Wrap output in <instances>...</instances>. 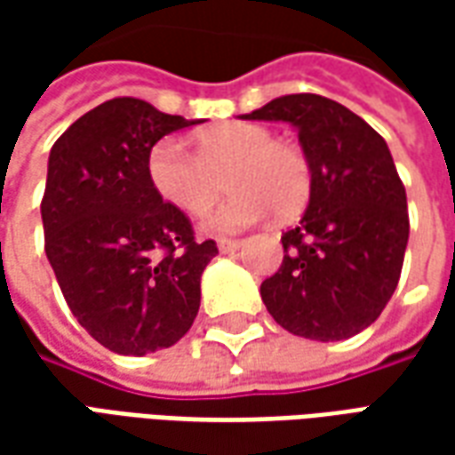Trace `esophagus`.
<instances>
[{"mask_svg": "<svg viewBox=\"0 0 455 455\" xmlns=\"http://www.w3.org/2000/svg\"><path fill=\"white\" fill-rule=\"evenodd\" d=\"M217 246L221 253H231V251H236V248H241V241L238 238H219Z\"/></svg>", "mask_w": 455, "mask_h": 455, "instance_id": "obj_1", "label": "esophagus"}]
</instances>
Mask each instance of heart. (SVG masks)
<instances>
[{
    "label": "heart",
    "instance_id": "b5f03b06",
    "mask_svg": "<svg viewBox=\"0 0 455 455\" xmlns=\"http://www.w3.org/2000/svg\"><path fill=\"white\" fill-rule=\"evenodd\" d=\"M148 180L168 204L199 214L219 197L227 178L234 192L202 217L209 234H231L253 227L275 209L290 217L305 207L312 168L302 150L275 139L260 124H219L195 136V153L180 140H158L148 153Z\"/></svg>",
    "mask_w": 455,
    "mask_h": 455
}]
</instances>
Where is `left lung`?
<instances>
[{
	"instance_id": "8db88e82",
	"label": "left lung",
	"mask_w": 455,
	"mask_h": 455,
	"mask_svg": "<svg viewBox=\"0 0 455 455\" xmlns=\"http://www.w3.org/2000/svg\"><path fill=\"white\" fill-rule=\"evenodd\" d=\"M243 119L287 121L312 168L302 221L260 297L277 324L312 341L371 326L397 287L410 238L407 192L378 131L322 94H285Z\"/></svg>"
}]
</instances>
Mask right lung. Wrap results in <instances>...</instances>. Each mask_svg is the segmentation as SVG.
<instances>
[{"instance_id":"1","label":"right lung","mask_w":455,"mask_h":455,"mask_svg":"<svg viewBox=\"0 0 455 455\" xmlns=\"http://www.w3.org/2000/svg\"><path fill=\"white\" fill-rule=\"evenodd\" d=\"M197 121L136 97L94 107L55 140L41 219L45 256L80 326L121 355L168 348L199 312V277L217 256L148 180L150 148Z\"/></svg>"}]
</instances>
